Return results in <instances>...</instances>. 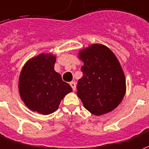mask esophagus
<instances>
[{
  "mask_svg": "<svg viewBox=\"0 0 149 149\" xmlns=\"http://www.w3.org/2000/svg\"><path fill=\"white\" fill-rule=\"evenodd\" d=\"M70 86H71V88H72V90H73V91H75V89H76L75 82H70Z\"/></svg>",
  "mask_w": 149,
  "mask_h": 149,
  "instance_id": "esophagus-1",
  "label": "esophagus"
}]
</instances>
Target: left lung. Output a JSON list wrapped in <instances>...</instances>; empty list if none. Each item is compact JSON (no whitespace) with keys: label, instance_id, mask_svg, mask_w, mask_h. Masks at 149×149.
Returning a JSON list of instances; mask_svg holds the SVG:
<instances>
[{"label":"left lung","instance_id":"left-lung-1","mask_svg":"<svg viewBox=\"0 0 149 149\" xmlns=\"http://www.w3.org/2000/svg\"><path fill=\"white\" fill-rule=\"evenodd\" d=\"M84 64L77 84V95L94 115L112 111L125 94V79L118 58L107 47L93 44L79 52Z\"/></svg>","mask_w":149,"mask_h":149}]
</instances>
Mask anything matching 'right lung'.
Here are the masks:
<instances>
[{
    "mask_svg": "<svg viewBox=\"0 0 149 149\" xmlns=\"http://www.w3.org/2000/svg\"><path fill=\"white\" fill-rule=\"evenodd\" d=\"M55 56L40 54L26 63L20 73L19 91L29 109L47 115L58 109L64 96L72 91L54 70Z\"/></svg>",
    "mask_w": 149,
    "mask_h": 149,
    "instance_id": "right-lung-1",
    "label": "right lung"
}]
</instances>
